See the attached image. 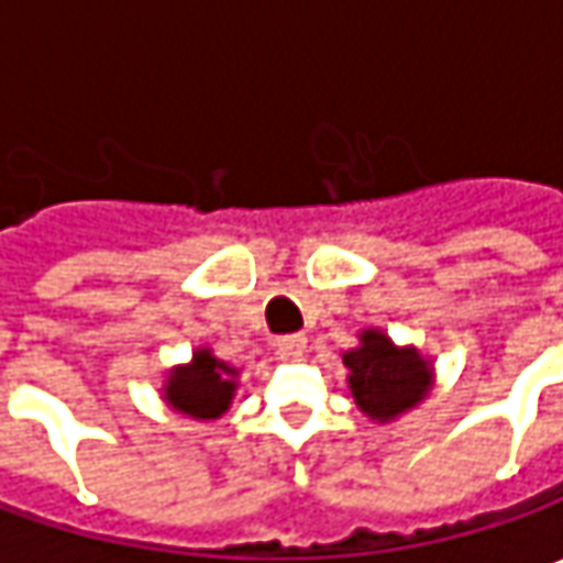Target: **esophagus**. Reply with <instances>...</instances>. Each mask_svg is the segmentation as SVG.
Masks as SVG:
<instances>
[{"label": "esophagus", "mask_w": 563, "mask_h": 563, "mask_svg": "<svg viewBox=\"0 0 563 563\" xmlns=\"http://www.w3.org/2000/svg\"><path fill=\"white\" fill-rule=\"evenodd\" d=\"M278 354L282 357H300L303 351H307V338L303 335H285V338H278Z\"/></svg>", "instance_id": "obj_1"}]
</instances>
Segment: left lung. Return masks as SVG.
<instances>
[{
    "mask_svg": "<svg viewBox=\"0 0 563 563\" xmlns=\"http://www.w3.org/2000/svg\"><path fill=\"white\" fill-rule=\"evenodd\" d=\"M357 338V347L344 351L341 360L360 413L373 422H395L426 400L435 382L432 360L413 344H395L382 329H363Z\"/></svg>",
    "mask_w": 563,
    "mask_h": 563,
    "instance_id": "1",
    "label": "left lung"
}]
</instances>
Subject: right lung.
<instances>
[{
    "mask_svg": "<svg viewBox=\"0 0 563 563\" xmlns=\"http://www.w3.org/2000/svg\"><path fill=\"white\" fill-rule=\"evenodd\" d=\"M238 376L241 369L216 357L212 347H197L187 363L165 373L163 400L190 420H219L234 400Z\"/></svg>",
    "mask_w": 563,
    "mask_h": 563,
    "instance_id": "obj_1",
    "label": "right lung"
}]
</instances>
